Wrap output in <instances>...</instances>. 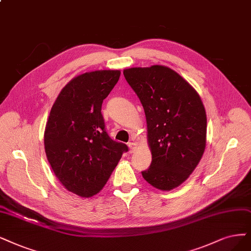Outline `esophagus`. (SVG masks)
Returning <instances> with one entry per match:
<instances>
[{"mask_svg":"<svg viewBox=\"0 0 251 251\" xmlns=\"http://www.w3.org/2000/svg\"><path fill=\"white\" fill-rule=\"evenodd\" d=\"M128 147H129V149H130V152H133L135 150V148H136V144L133 143V142H129Z\"/></svg>","mask_w":251,"mask_h":251,"instance_id":"esophagus-1","label":"esophagus"}]
</instances>
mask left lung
Wrapping results in <instances>:
<instances>
[{"mask_svg": "<svg viewBox=\"0 0 251 251\" xmlns=\"http://www.w3.org/2000/svg\"><path fill=\"white\" fill-rule=\"evenodd\" d=\"M123 73L147 120L152 162L143 178L157 189L172 190L187 180L205 152V107L189 82L169 67L153 65Z\"/></svg>", "mask_w": 251, "mask_h": 251, "instance_id": "left-lung-1", "label": "left lung"}]
</instances>
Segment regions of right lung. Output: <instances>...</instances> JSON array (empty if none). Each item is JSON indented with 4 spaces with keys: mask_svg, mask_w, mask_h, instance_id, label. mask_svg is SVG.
Returning a JSON list of instances; mask_svg holds the SVG:
<instances>
[{
    "mask_svg": "<svg viewBox=\"0 0 251 251\" xmlns=\"http://www.w3.org/2000/svg\"><path fill=\"white\" fill-rule=\"evenodd\" d=\"M120 70L86 72L71 79L50 109L44 149L63 186L81 198L104 187L124 152L125 144L105 131L102 102L119 80Z\"/></svg>",
    "mask_w": 251,
    "mask_h": 251,
    "instance_id": "obj_1",
    "label": "right lung"
}]
</instances>
